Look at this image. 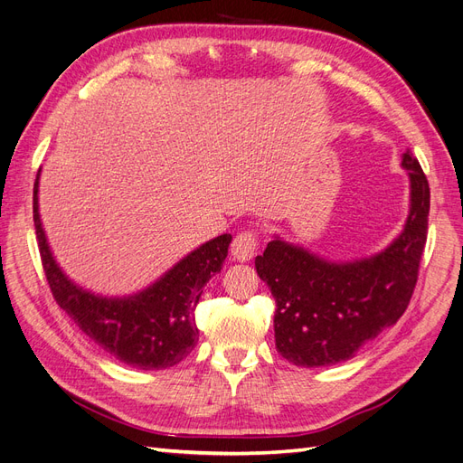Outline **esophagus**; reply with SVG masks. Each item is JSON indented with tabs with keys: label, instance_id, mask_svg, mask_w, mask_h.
Masks as SVG:
<instances>
[{
	"label": "esophagus",
	"instance_id": "esophagus-1",
	"mask_svg": "<svg viewBox=\"0 0 463 463\" xmlns=\"http://www.w3.org/2000/svg\"><path fill=\"white\" fill-rule=\"evenodd\" d=\"M259 249V235L257 232H241L235 235L232 243V255L240 262H247L257 255Z\"/></svg>",
	"mask_w": 463,
	"mask_h": 463
}]
</instances>
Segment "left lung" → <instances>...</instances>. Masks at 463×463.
Masks as SVG:
<instances>
[{
	"label": "left lung",
	"mask_w": 463,
	"mask_h": 463,
	"mask_svg": "<svg viewBox=\"0 0 463 463\" xmlns=\"http://www.w3.org/2000/svg\"><path fill=\"white\" fill-rule=\"evenodd\" d=\"M411 184L405 228L383 253L330 262L274 237L255 269L276 299V349L298 367H326L396 325L413 296L421 262L430 191L410 150L402 156Z\"/></svg>",
	"instance_id": "left-lung-1"
}]
</instances>
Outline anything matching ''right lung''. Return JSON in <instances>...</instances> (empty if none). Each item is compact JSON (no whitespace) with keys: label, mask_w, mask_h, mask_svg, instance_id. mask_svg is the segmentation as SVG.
Here are the masks:
<instances>
[{"label":"right lung","mask_w":463,"mask_h":463,"mask_svg":"<svg viewBox=\"0 0 463 463\" xmlns=\"http://www.w3.org/2000/svg\"><path fill=\"white\" fill-rule=\"evenodd\" d=\"M38 177L33 216L42 266L53 299L106 354L129 367L162 371L184 361L199 340L194 309L203 288L228 257L232 235L223 233L194 249L146 289L129 298H102L79 288L55 262L38 213Z\"/></svg>","instance_id":"obj_1"}]
</instances>
